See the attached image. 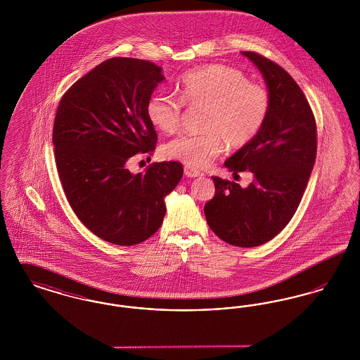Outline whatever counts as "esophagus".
Returning a JSON list of instances; mask_svg holds the SVG:
<instances>
[{
  "label": "esophagus",
  "instance_id": "1",
  "mask_svg": "<svg viewBox=\"0 0 360 360\" xmlns=\"http://www.w3.org/2000/svg\"><path fill=\"white\" fill-rule=\"evenodd\" d=\"M184 172H185V175H186L188 178H197V176H202V172H200V170H197V169H194V167H191V166H185Z\"/></svg>",
  "mask_w": 360,
  "mask_h": 360
}]
</instances>
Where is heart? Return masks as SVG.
<instances>
[{
    "label": "heart",
    "mask_w": 360,
    "mask_h": 360,
    "mask_svg": "<svg viewBox=\"0 0 360 360\" xmlns=\"http://www.w3.org/2000/svg\"><path fill=\"white\" fill-rule=\"evenodd\" d=\"M181 98L154 93L146 105L147 119L158 131L172 135L181 125L184 105L204 106L207 112L202 135L169 141L163 155L193 167H205L221 154L225 141L232 148L250 144L264 127L271 98L266 87L251 84L239 70L207 65L186 72L179 82Z\"/></svg>",
    "instance_id": "obj_1"
}]
</instances>
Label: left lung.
<instances>
[{"mask_svg": "<svg viewBox=\"0 0 360 360\" xmlns=\"http://www.w3.org/2000/svg\"><path fill=\"white\" fill-rule=\"evenodd\" d=\"M241 53L263 75L271 108L259 135L224 163L233 174L252 172V182L241 188L212 176L216 193L204 212L220 239L250 248L274 239L294 216L316 160L317 132L308 100L290 74L259 53Z\"/></svg>", "mask_w": 360, "mask_h": 360, "instance_id": "8db88e82", "label": "left lung"}]
</instances>
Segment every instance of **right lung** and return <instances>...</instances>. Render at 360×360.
Masks as SVG:
<instances>
[{"instance_id":"1","label":"right lung","mask_w":360,"mask_h":360,"mask_svg":"<svg viewBox=\"0 0 360 360\" xmlns=\"http://www.w3.org/2000/svg\"><path fill=\"white\" fill-rule=\"evenodd\" d=\"M165 81L162 68L135 58H110L70 87L58 106L52 141L70 206L105 241L134 245L163 223L165 198L184 175L179 162L132 174L127 163L153 153L156 132L146 105Z\"/></svg>"}]
</instances>
